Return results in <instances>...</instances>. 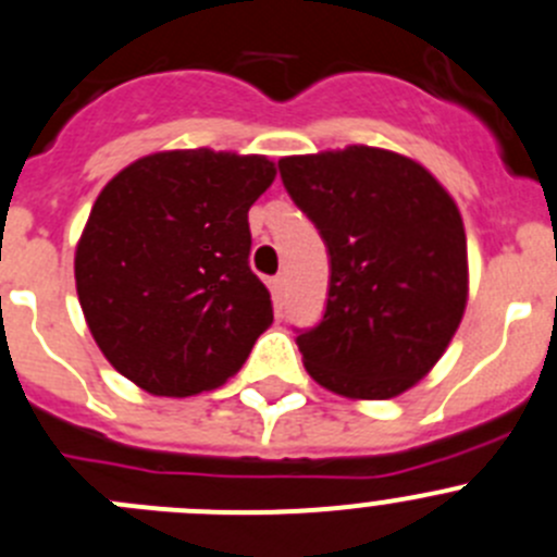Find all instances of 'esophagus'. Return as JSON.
Returning a JSON list of instances; mask_svg holds the SVG:
<instances>
[{
	"instance_id": "esophagus-1",
	"label": "esophagus",
	"mask_w": 557,
	"mask_h": 557,
	"mask_svg": "<svg viewBox=\"0 0 557 557\" xmlns=\"http://www.w3.org/2000/svg\"><path fill=\"white\" fill-rule=\"evenodd\" d=\"M270 289H273L275 304H282L284 295H287V273H278V275H275L273 282H270Z\"/></svg>"
}]
</instances>
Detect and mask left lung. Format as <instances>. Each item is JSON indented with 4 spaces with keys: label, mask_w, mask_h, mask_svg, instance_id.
<instances>
[{
    "label": "left lung",
    "mask_w": 557,
    "mask_h": 557,
    "mask_svg": "<svg viewBox=\"0 0 557 557\" xmlns=\"http://www.w3.org/2000/svg\"><path fill=\"white\" fill-rule=\"evenodd\" d=\"M284 188L325 240V314L298 331L306 372L349 399H391L441 361L468 304V240L451 196L396 152L278 161Z\"/></svg>",
    "instance_id": "left-lung-1"
}]
</instances>
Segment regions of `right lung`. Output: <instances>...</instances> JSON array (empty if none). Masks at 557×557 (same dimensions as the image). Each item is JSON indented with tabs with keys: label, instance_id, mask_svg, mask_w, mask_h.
Instances as JSON below:
<instances>
[{
	"label": "right lung",
	"instance_id": "add662e5",
	"mask_svg": "<svg viewBox=\"0 0 557 557\" xmlns=\"http://www.w3.org/2000/svg\"><path fill=\"white\" fill-rule=\"evenodd\" d=\"M264 156L172 150L139 158L95 199L76 289L100 352L156 396L226 383L273 322L248 264V210L270 188Z\"/></svg>",
	"mask_w": 557,
	"mask_h": 557
}]
</instances>
